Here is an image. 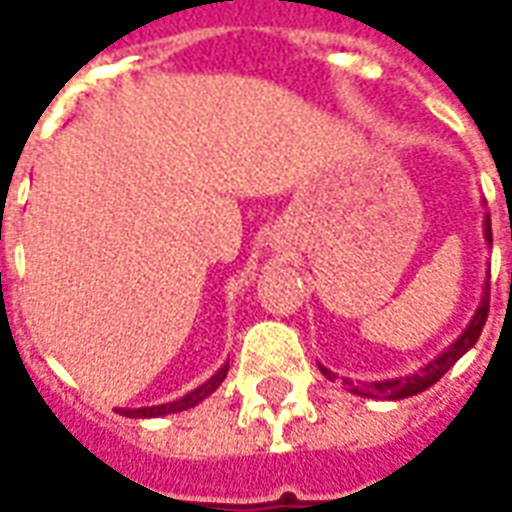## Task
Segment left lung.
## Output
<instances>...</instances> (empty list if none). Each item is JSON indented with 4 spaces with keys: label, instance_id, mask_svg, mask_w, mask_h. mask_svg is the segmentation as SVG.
Segmentation results:
<instances>
[{
    "label": "left lung",
    "instance_id": "1",
    "mask_svg": "<svg viewBox=\"0 0 512 512\" xmlns=\"http://www.w3.org/2000/svg\"><path fill=\"white\" fill-rule=\"evenodd\" d=\"M485 241L491 244V216H485ZM491 285L485 282V290H483V299H480V307L474 312V318L469 321V326L463 329V334L455 340V343L447 348V351H441L433 362L422 367L419 373H411V376H403V378H386V381H367V384H351V381H345V384H351V392L356 395H365V397H381V400H403V397H411V395H419V392H425L428 386H433L439 381L447 370H450L458 359H461L474 343H477V337L483 332L485 326V318H488V293ZM321 373L323 376L332 378L334 373L332 370H326L321 365Z\"/></svg>",
    "mask_w": 512,
    "mask_h": 512
}]
</instances>
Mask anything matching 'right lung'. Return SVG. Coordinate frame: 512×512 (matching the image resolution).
Masks as SVG:
<instances>
[{"label":"right lung","mask_w":512,"mask_h":512,"mask_svg":"<svg viewBox=\"0 0 512 512\" xmlns=\"http://www.w3.org/2000/svg\"><path fill=\"white\" fill-rule=\"evenodd\" d=\"M227 370H230V365H222L211 378H208V381H205V384L197 386V389H191L189 395L178 397V400H172V403H161V406H145V408H117V411H120L123 417H136V419L178 414V411L194 408L197 403H200V400H205V397L211 395V392H216V389H219V384L224 381V376H227Z\"/></svg>","instance_id":"1"}]
</instances>
